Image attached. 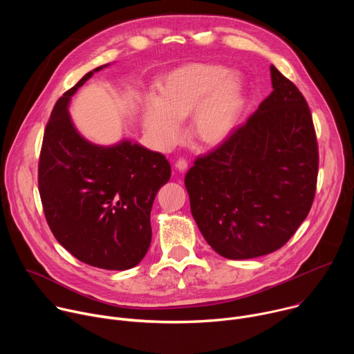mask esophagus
<instances>
[{"mask_svg":"<svg viewBox=\"0 0 354 354\" xmlns=\"http://www.w3.org/2000/svg\"><path fill=\"white\" fill-rule=\"evenodd\" d=\"M175 168H176L179 172H185V171L187 169V162H186V160L179 158V160L176 161V164H175Z\"/></svg>","mask_w":354,"mask_h":354,"instance_id":"obj_1","label":"esophagus"}]
</instances>
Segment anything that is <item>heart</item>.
Masks as SVG:
<instances>
[{"label":"heart","mask_w":354,"mask_h":354,"mask_svg":"<svg viewBox=\"0 0 354 354\" xmlns=\"http://www.w3.org/2000/svg\"><path fill=\"white\" fill-rule=\"evenodd\" d=\"M246 104V82L239 74L212 63H187L157 81L156 95L140 106V123L157 148L171 149L180 137V122L190 116V134L206 145L227 140Z\"/></svg>","instance_id":"1"}]
</instances>
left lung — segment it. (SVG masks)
Masks as SVG:
<instances>
[{
  "instance_id": "1",
  "label": "left lung",
  "mask_w": 354,
  "mask_h": 354,
  "mask_svg": "<svg viewBox=\"0 0 354 354\" xmlns=\"http://www.w3.org/2000/svg\"><path fill=\"white\" fill-rule=\"evenodd\" d=\"M273 92L185 176L192 216L218 255L241 261L281 248L313 206L318 145L307 100L270 66Z\"/></svg>"
}]
</instances>
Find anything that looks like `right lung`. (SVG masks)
<instances>
[{"label": "right lung", "instance_id": "add662e5", "mask_svg": "<svg viewBox=\"0 0 354 354\" xmlns=\"http://www.w3.org/2000/svg\"><path fill=\"white\" fill-rule=\"evenodd\" d=\"M106 67L86 73L56 102L43 136L39 193L50 230L73 257L93 268L127 270L149 248L151 209L171 165L131 140L93 144L74 126L71 97Z\"/></svg>", "mask_w": 354, "mask_h": 354}]
</instances>
